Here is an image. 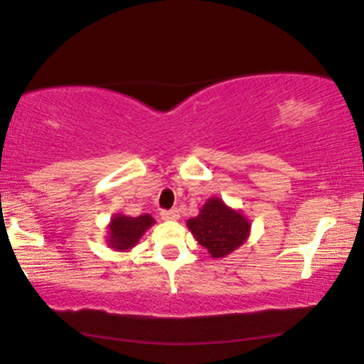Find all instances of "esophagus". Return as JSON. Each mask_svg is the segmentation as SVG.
Masks as SVG:
<instances>
[{
	"mask_svg": "<svg viewBox=\"0 0 364 364\" xmlns=\"http://www.w3.org/2000/svg\"><path fill=\"white\" fill-rule=\"evenodd\" d=\"M160 216L165 221H176V219H180V213H178V209H165L160 213Z\"/></svg>",
	"mask_w": 364,
	"mask_h": 364,
	"instance_id": "obj_1",
	"label": "esophagus"
}]
</instances>
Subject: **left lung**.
<instances>
[{
  "label": "left lung",
  "mask_w": 364,
  "mask_h": 364,
  "mask_svg": "<svg viewBox=\"0 0 364 364\" xmlns=\"http://www.w3.org/2000/svg\"><path fill=\"white\" fill-rule=\"evenodd\" d=\"M189 231L211 257L231 254L247 239L250 224L239 211L228 208L219 198L204 204L201 213L188 221Z\"/></svg>",
  "instance_id": "1"
}]
</instances>
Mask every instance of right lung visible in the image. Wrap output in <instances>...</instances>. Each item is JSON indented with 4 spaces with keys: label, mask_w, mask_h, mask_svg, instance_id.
I'll use <instances>...</instances> for the list:
<instances>
[{
    "label": "right lung",
    "mask_w": 364,
    "mask_h": 364,
    "mask_svg": "<svg viewBox=\"0 0 364 364\" xmlns=\"http://www.w3.org/2000/svg\"><path fill=\"white\" fill-rule=\"evenodd\" d=\"M155 223L150 214H143L138 218H129L124 214H117L110 223L109 242L117 250L133 247L151 224Z\"/></svg>",
    "instance_id": "1"
}]
</instances>
